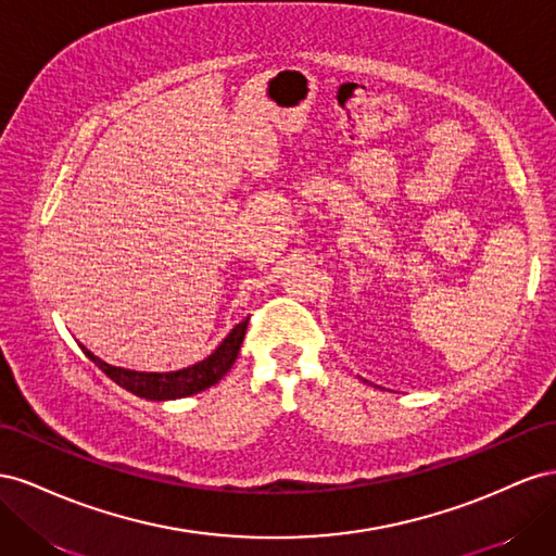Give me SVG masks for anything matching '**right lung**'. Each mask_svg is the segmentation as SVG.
<instances>
[{"label": "right lung", "mask_w": 556, "mask_h": 556, "mask_svg": "<svg viewBox=\"0 0 556 556\" xmlns=\"http://www.w3.org/2000/svg\"><path fill=\"white\" fill-rule=\"evenodd\" d=\"M247 324L249 319L237 324L228 332V338L220 342L207 358L195 363V366H188L184 370H174V372H137L128 368H116V366H109V363H104L92 352H88L84 344L81 349L94 366H98L106 377L114 379V382L125 391H130L139 395V399H147V401H174V399H186V395H193L214 387L218 379L232 368L237 354H240L242 340L247 336Z\"/></svg>", "instance_id": "1"}]
</instances>
